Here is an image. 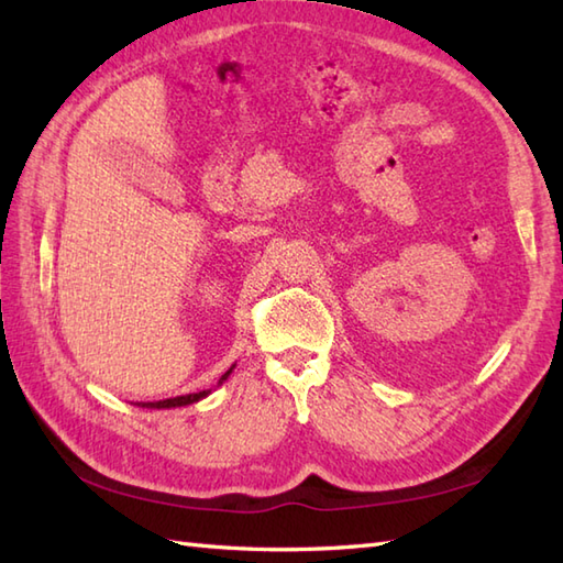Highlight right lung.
<instances>
[{
	"label": "right lung",
	"mask_w": 563,
	"mask_h": 563,
	"mask_svg": "<svg viewBox=\"0 0 563 563\" xmlns=\"http://www.w3.org/2000/svg\"><path fill=\"white\" fill-rule=\"evenodd\" d=\"M232 369H234V365L220 377L218 385H222V382L232 375ZM208 394H210V389H202V391H196V394H184V397H174V399H164V401H137L135 406H142V409H176V406H188V404H196L200 399H206Z\"/></svg>",
	"instance_id": "obj_1"
}]
</instances>
